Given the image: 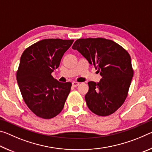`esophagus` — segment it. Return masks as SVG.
<instances>
[{
  "mask_svg": "<svg viewBox=\"0 0 152 152\" xmlns=\"http://www.w3.org/2000/svg\"><path fill=\"white\" fill-rule=\"evenodd\" d=\"M79 85V82H72V86H74V87H76V86H78Z\"/></svg>",
  "mask_w": 152,
  "mask_h": 152,
  "instance_id": "esophagus-1",
  "label": "esophagus"
}]
</instances>
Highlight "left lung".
<instances>
[{"label":"left lung","mask_w":152,"mask_h":152,"mask_svg":"<svg viewBox=\"0 0 152 152\" xmlns=\"http://www.w3.org/2000/svg\"><path fill=\"white\" fill-rule=\"evenodd\" d=\"M72 49L78 51L102 76L98 83L88 82L87 106L99 116L113 114L125 102L133 76L129 53L113 41L100 37L77 39Z\"/></svg>","instance_id":"1"}]
</instances>
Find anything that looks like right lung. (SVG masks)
<instances>
[{"mask_svg":"<svg viewBox=\"0 0 152 152\" xmlns=\"http://www.w3.org/2000/svg\"><path fill=\"white\" fill-rule=\"evenodd\" d=\"M73 39H45L34 43L21 55L17 80L29 109L43 119L58 115L70 92L71 82H60L51 73L60 66Z\"/></svg>","mask_w":152,"mask_h":152,"instance_id":"1","label":"right lung"}]
</instances>
